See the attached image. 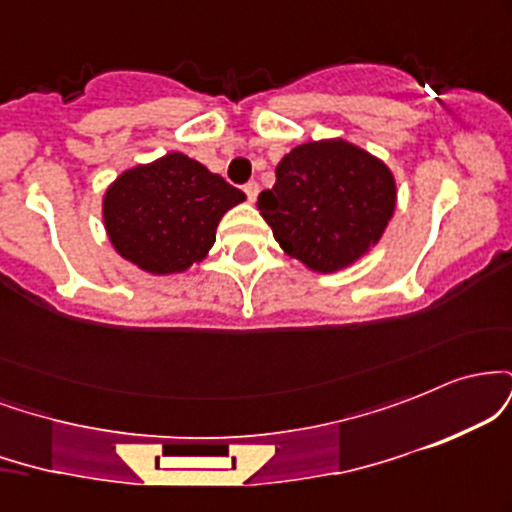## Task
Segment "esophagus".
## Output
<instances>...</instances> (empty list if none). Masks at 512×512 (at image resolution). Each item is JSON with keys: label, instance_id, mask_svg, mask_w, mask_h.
<instances>
[{"label": "esophagus", "instance_id": "34e87169", "mask_svg": "<svg viewBox=\"0 0 512 512\" xmlns=\"http://www.w3.org/2000/svg\"><path fill=\"white\" fill-rule=\"evenodd\" d=\"M243 190H245V195H248V202H255L257 192H260V185H257V182L252 180V182H248V185L243 187Z\"/></svg>", "mask_w": 512, "mask_h": 512}]
</instances>
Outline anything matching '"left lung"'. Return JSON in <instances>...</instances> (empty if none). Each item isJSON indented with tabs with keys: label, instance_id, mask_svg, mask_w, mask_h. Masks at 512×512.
<instances>
[{
	"label": "left lung",
	"instance_id": "obj_1",
	"mask_svg": "<svg viewBox=\"0 0 512 512\" xmlns=\"http://www.w3.org/2000/svg\"><path fill=\"white\" fill-rule=\"evenodd\" d=\"M395 204L392 170L344 139L296 146L276 166L272 190L257 197L281 250L320 274L366 255L383 238Z\"/></svg>",
	"mask_w": 512,
	"mask_h": 512
}]
</instances>
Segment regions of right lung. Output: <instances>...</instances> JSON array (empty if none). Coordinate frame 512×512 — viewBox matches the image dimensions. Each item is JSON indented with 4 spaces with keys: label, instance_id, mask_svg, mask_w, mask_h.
Masks as SVG:
<instances>
[{
    "label": "right lung",
    "instance_id": "obj_1",
    "mask_svg": "<svg viewBox=\"0 0 512 512\" xmlns=\"http://www.w3.org/2000/svg\"><path fill=\"white\" fill-rule=\"evenodd\" d=\"M245 199L238 187L185 154L125 170L103 195L117 255L149 274H178L207 257L216 226Z\"/></svg>",
    "mask_w": 512,
    "mask_h": 512
}]
</instances>
